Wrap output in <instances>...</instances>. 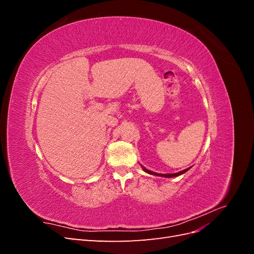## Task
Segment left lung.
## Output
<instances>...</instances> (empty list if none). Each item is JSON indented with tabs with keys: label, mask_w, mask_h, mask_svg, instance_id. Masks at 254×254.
Instances as JSON below:
<instances>
[{
	"label": "left lung",
	"mask_w": 254,
	"mask_h": 254,
	"mask_svg": "<svg viewBox=\"0 0 254 254\" xmlns=\"http://www.w3.org/2000/svg\"><path fill=\"white\" fill-rule=\"evenodd\" d=\"M141 166H142V165H141ZM142 168H143V171H144L145 173L150 174V175H155V176H158V177H164V178H173V177H178V176H180V175H182V174H184V173H187L190 167L187 168V170H183V171H181V172L175 173V174H158V173H155V172H151V171L147 170V168H145L144 166H142Z\"/></svg>",
	"instance_id": "1"
}]
</instances>
